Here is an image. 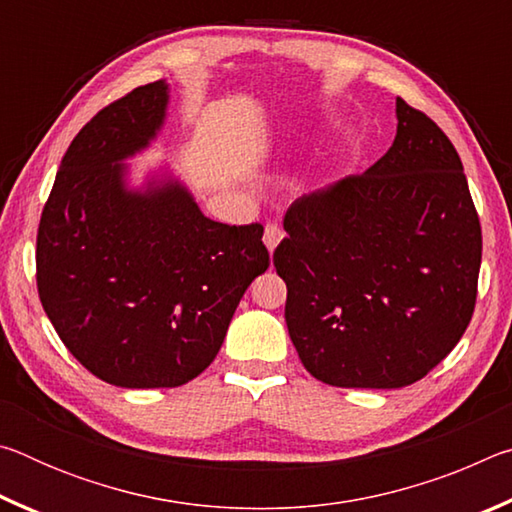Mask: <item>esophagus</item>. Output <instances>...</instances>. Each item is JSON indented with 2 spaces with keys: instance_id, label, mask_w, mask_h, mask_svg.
<instances>
[{
  "instance_id": "obj_1",
  "label": "esophagus",
  "mask_w": 512,
  "mask_h": 512,
  "mask_svg": "<svg viewBox=\"0 0 512 512\" xmlns=\"http://www.w3.org/2000/svg\"><path fill=\"white\" fill-rule=\"evenodd\" d=\"M282 237H284V230L280 228V225H277V223L266 225V228H264V244L268 248V253H273L275 246L282 241Z\"/></svg>"
}]
</instances>
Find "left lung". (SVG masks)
Listing matches in <instances>:
<instances>
[{
    "mask_svg": "<svg viewBox=\"0 0 512 512\" xmlns=\"http://www.w3.org/2000/svg\"><path fill=\"white\" fill-rule=\"evenodd\" d=\"M395 112L384 158L298 198L273 253L291 341L329 386H409L474 314L481 223L463 162L424 112L400 97Z\"/></svg>",
    "mask_w": 512,
    "mask_h": 512,
    "instance_id": "8db88e82",
    "label": "left lung"
}]
</instances>
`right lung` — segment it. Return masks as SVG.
Segmentation results:
<instances>
[{
  "label": "right lung",
  "mask_w": 512,
  "mask_h": 512,
  "mask_svg": "<svg viewBox=\"0 0 512 512\" xmlns=\"http://www.w3.org/2000/svg\"><path fill=\"white\" fill-rule=\"evenodd\" d=\"M169 85L112 101L69 144L38 225V296L65 348L121 388H176L214 361L268 268L259 223L207 219L178 183L126 187L164 124Z\"/></svg>",
  "instance_id": "1"
}]
</instances>
